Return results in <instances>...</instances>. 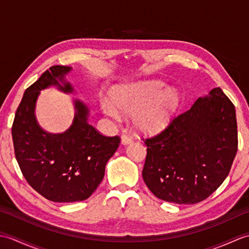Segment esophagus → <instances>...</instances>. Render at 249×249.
I'll return each instance as SVG.
<instances>
[{"label":"esophagus","mask_w":249,"mask_h":249,"mask_svg":"<svg viewBox=\"0 0 249 249\" xmlns=\"http://www.w3.org/2000/svg\"><path fill=\"white\" fill-rule=\"evenodd\" d=\"M121 142H122V144H124V145L129 144L133 142V138H131V137L128 136L127 134H123L121 137Z\"/></svg>","instance_id":"34e87169"}]
</instances>
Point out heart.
<instances>
[{
	"instance_id": "obj_1",
	"label": "heart",
	"mask_w": 249,
	"mask_h": 249,
	"mask_svg": "<svg viewBox=\"0 0 249 249\" xmlns=\"http://www.w3.org/2000/svg\"><path fill=\"white\" fill-rule=\"evenodd\" d=\"M113 104L100 102L103 113L113 120L120 113L133 115L135 127L144 133H160L167 128L181 105V95L173 88L158 80H144L120 86L113 89Z\"/></svg>"
}]
</instances>
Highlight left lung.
Listing matches in <instances>:
<instances>
[{
  "label": "left lung",
  "mask_w": 249,
  "mask_h": 249,
  "mask_svg": "<svg viewBox=\"0 0 249 249\" xmlns=\"http://www.w3.org/2000/svg\"><path fill=\"white\" fill-rule=\"evenodd\" d=\"M145 145L142 177L151 192L168 202L198 203L220 186L234 160V105L215 88Z\"/></svg>",
  "instance_id": "8db88e82"
}]
</instances>
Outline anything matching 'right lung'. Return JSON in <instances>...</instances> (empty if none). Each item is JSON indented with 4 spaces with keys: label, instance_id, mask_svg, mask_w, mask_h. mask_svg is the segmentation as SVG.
<instances>
[{
    "label": "right lung",
    "instance_id": "1",
    "mask_svg": "<svg viewBox=\"0 0 249 249\" xmlns=\"http://www.w3.org/2000/svg\"><path fill=\"white\" fill-rule=\"evenodd\" d=\"M25 89L16 111L12 135L16 160L23 177L37 193L53 202L88 199L105 176V168L119 147L120 137L100 135L88 123L89 110L73 99L75 116L64 133L51 134L40 127L35 107L41 89L55 87L75 92L65 76L71 67L56 65Z\"/></svg>",
    "mask_w": 249,
    "mask_h": 249
}]
</instances>
